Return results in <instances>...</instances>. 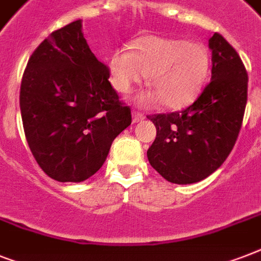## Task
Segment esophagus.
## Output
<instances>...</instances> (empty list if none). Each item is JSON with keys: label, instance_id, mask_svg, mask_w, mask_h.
Returning <instances> with one entry per match:
<instances>
[{"label": "esophagus", "instance_id": "1", "mask_svg": "<svg viewBox=\"0 0 261 261\" xmlns=\"http://www.w3.org/2000/svg\"><path fill=\"white\" fill-rule=\"evenodd\" d=\"M143 119H145V115L138 112V111H133V123L142 122Z\"/></svg>", "mask_w": 261, "mask_h": 261}]
</instances>
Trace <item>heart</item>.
Listing matches in <instances>:
<instances>
[{
    "label": "heart",
    "instance_id": "1",
    "mask_svg": "<svg viewBox=\"0 0 261 261\" xmlns=\"http://www.w3.org/2000/svg\"><path fill=\"white\" fill-rule=\"evenodd\" d=\"M128 48L114 51L110 70L114 87L127 93L149 74L154 90L137 97L139 106L163 100L168 108H182L198 97L210 74V57L203 46L181 39L145 36Z\"/></svg>",
    "mask_w": 261,
    "mask_h": 261
}]
</instances>
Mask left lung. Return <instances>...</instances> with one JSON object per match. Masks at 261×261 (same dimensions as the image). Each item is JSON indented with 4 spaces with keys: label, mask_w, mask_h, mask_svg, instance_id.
I'll return each instance as SVG.
<instances>
[{
    "label": "left lung",
    "mask_w": 261,
    "mask_h": 261,
    "mask_svg": "<svg viewBox=\"0 0 261 261\" xmlns=\"http://www.w3.org/2000/svg\"><path fill=\"white\" fill-rule=\"evenodd\" d=\"M211 81L196 101L172 114L149 115L157 135L147 160L165 180L192 184L214 173L230 154L248 97V74L237 51L215 32L208 40Z\"/></svg>",
    "instance_id": "left-lung-1"
}]
</instances>
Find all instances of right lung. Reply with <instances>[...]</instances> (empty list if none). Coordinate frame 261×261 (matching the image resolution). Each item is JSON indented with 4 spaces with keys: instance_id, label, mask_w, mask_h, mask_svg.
Wrapping results in <instances>:
<instances>
[{
    "instance_id": "obj_1",
    "label": "right lung",
    "mask_w": 261,
    "mask_h": 261,
    "mask_svg": "<svg viewBox=\"0 0 261 261\" xmlns=\"http://www.w3.org/2000/svg\"><path fill=\"white\" fill-rule=\"evenodd\" d=\"M108 79L81 20L54 31L31 55L20 88L22 126L36 163L57 181L93 176L131 124L130 107L119 101Z\"/></svg>"
}]
</instances>
